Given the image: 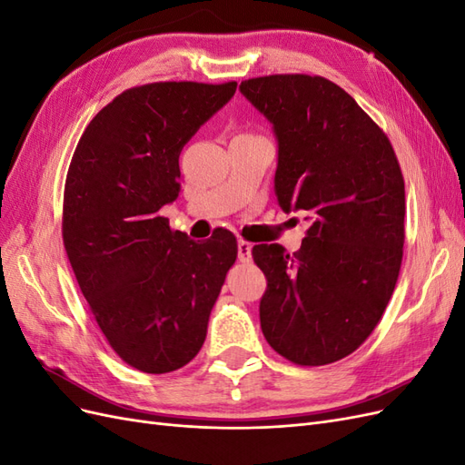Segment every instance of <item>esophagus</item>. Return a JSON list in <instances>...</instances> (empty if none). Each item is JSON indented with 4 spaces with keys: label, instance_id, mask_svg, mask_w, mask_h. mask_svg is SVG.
Returning a JSON list of instances; mask_svg holds the SVG:
<instances>
[{
    "label": "esophagus",
    "instance_id": "obj_1",
    "mask_svg": "<svg viewBox=\"0 0 465 465\" xmlns=\"http://www.w3.org/2000/svg\"><path fill=\"white\" fill-rule=\"evenodd\" d=\"M252 258V244L246 241H238V260L242 263H248Z\"/></svg>",
    "mask_w": 465,
    "mask_h": 465
}]
</instances>
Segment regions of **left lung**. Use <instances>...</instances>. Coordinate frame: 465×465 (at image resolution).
<instances>
[{"label": "left lung", "instance_id": "obj_1", "mask_svg": "<svg viewBox=\"0 0 465 465\" xmlns=\"http://www.w3.org/2000/svg\"><path fill=\"white\" fill-rule=\"evenodd\" d=\"M241 93L277 139L275 195L304 211L299 252L252 248L267 279L262 331L302 367L340 361L367 340L396 287L403 256L405 186L390 139L355 98L311 75H270Z\"/></svg>", "mask_w": 465, "mask_h": 465}]
</instances>
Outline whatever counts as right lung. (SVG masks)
Returning a JSON list of instances; mask_svg holds the SVG:
<instances>
[{
    "mask_svg": "<svg viewBox=\"0 0 465 465\" xmlns=\"http://www.w3.org/2000/svg\"><path fill=\"white\" fill-rule=\"evenodd\" d=\"M234 91V81L124 91L91 120L69 164V263L110 347L142 372H173L198 355L236 260L229 231L195 242L159 215L180 193L182 149Z\"/></svg>",
    "mask_w": 465,
    "mask_h": 465,
    "instance_id": "right-lung-1",
    "label": "right lung"
}]
</instances>
